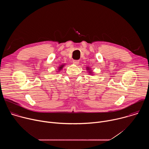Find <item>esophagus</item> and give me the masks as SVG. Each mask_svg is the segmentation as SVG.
I'll return each mask as SVG.
<instances>
[{"mask_svg": "<svg viewBox=\"0 0 149 149\" xmlns=\"http://www.w3.org/2000/svg\"><path fill=\"white\" fill-rule=\"evenodd\" d=\"M79 60H74L73 63H74V64H75V65H78L79 63Z\"/></svg>", "mask_w": 149, "mask_h": 149, "instance_id": "obj_1", "label": "esophagus"}]
</instances>
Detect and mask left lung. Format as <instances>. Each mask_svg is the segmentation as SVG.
<instances>
[{"label":"left lung","mask_w":149,"mask_h":149,"mask_svg":"<svg viewBox=\"0 0 149 149\" xmlns=\"http://www.w3.org/2000/svg\"><path fill=\"white\" fill-rule=\"evenodd\" d=\"M87 70H90V69L89 68V67H87ZM89 72H90V74H91V72H91V71H89Z\"/></svg>","instance_id":"obj_1"}]
</instances>
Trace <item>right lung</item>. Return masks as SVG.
Here are the masks:
<instances>
[{"label":"right lung","mask_w":149,"mask_h":149,"mask_svg":"<svg viewBox=\"0 0 149 149\" xmlns=\"http://www.w3.org/2000/svg\"><path fill=\"white\" fill-rule=\"evenodd\" d=\"M63 65H61L58 68V70H59V71H60L61 70H62V68L63 67Z\"/></svg>","instance_id":"1"}]
</instances>
